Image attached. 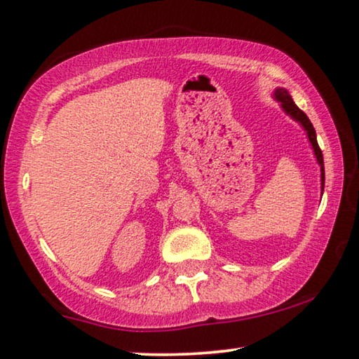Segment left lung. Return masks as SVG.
Here are the masks:
<instances>
[{"label": "left lung", "instance_id": "8db88e82", "mask_svg": "<svg viewBox=\"0 0 359 359\" xmlns=\"http://www.w3.org/2000/svg\"><path fill=\"white\" fill-rule=\"evenodd\" d=\"M276 100L280 101L283 111H285L287 114H290L293 119L298 121L299 124L304 127V130L308 132V138H309V142H311L313 149H314V154H316L318 163L320 165V180H323V190H324V159H323V151H320V148L318 145L316 130H314L311 121H309L308 116L304 114V112L299 109L295 103H293L290 93H288L285 88H277L276 90Z\"/></svg>", "mask_w": 359, "mask_h": 359}]
</instances>
